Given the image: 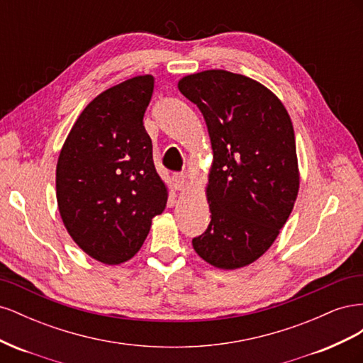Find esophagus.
<instances>
[{
	"label": "esophagus",
	"instance_id": "esophagus-1",
	"mask_svg": "<svg viewBox=\"0 0 363 363\" xmlns=\"http://www.w3.org/2000/svg\"><path fill=\"white\" fill-rule=\"evenodd\" d=\"M174 183H175V188H177L179 191H184L186 183H188V180H186V175L184 174L175 172L174 174Z\"/></svg>",
	"mask_w": 363,
	"mask_h": 363
}]
</instances>
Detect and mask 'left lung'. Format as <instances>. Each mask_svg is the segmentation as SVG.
<instances>
[{
  "label": "left lung",
  "mask_w": 363,
  "mask_h": 363,
  "mask_svg": "<svg viewBox=\"0 0 363 363\" xmlns=\"http://www.w3.org/2000/svg\"><path fill=\"white\" fill-rule=\"evenodd\" d=\"M179 89L200 108L213 150L212 219L194 250L216 268L247 267L272 245L298 195L291 118L268 87L224 69L186 75Z\"/></svg>",
  "instance_id": "obj_1"
}]
</instances>
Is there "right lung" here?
<instances>
[{
  "label": "right lung",
  "mask_w": 363,
  "mask_h": 363,
  "mask_svg": "<svg viewBox=\"0 0 363 363\" xmlns=\"http://www.w3.org/2000/svg\"><path fill=\"white\" fill-rule=\"evenodd\" d=\"M152 89V75H138L94 98L57 160L62 221L86 255L107 265L133 257L151 219L167 206V186L144 127Z\"/></svg>",
  "instance_id": "right-lung-1"
}]
</instances>
